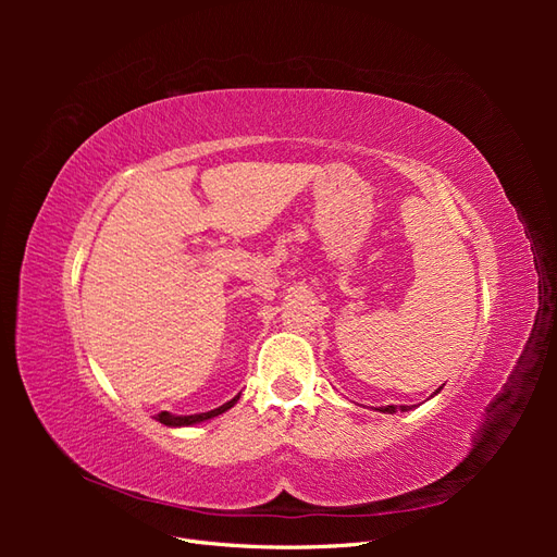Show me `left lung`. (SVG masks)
I'll use <instances>...</instances> for the list:
<instances>
[{
  "mask_svg": "<svg viewBox=\"0 0 557 557\" xmlns=\"http://www.w3.org/2000/svg\"><path fill=\"white\" fill-rule=\"evenodd\" d=\"M379 411H383V413H397V411H409V407H397V404H387V407H381Z\"/></svg>",
  "mask_w": 557,
  "mask_h": 557,
  "instance_id": "obj_1",
  "label": "left lung"
}]
</instances>
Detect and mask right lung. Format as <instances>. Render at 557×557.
I'll return each mask as SVG.
<instances>
[{"instance_id":"add662e5","label":"right lung","mask_w":557,"mask_h":557,"mask_svg":"<svg viewBox=\"0 0 557 557\" xmlns=\"http://www.w3.org/2000/svg\"><path fill=\"white\" fill-rule=\"evenodd\" d=\"M237 399H239V395L234 397V399H230V401H225L223 407H218V409H213V411H207V413H193V416H172L170 411H162V413H158L156 416V420H160L162 425H166V428H188V425H197V423H205V420H209V418H215V416H221V413H225L227 409H232L234 404H237Z\"/></svg>"}]
</instances>
